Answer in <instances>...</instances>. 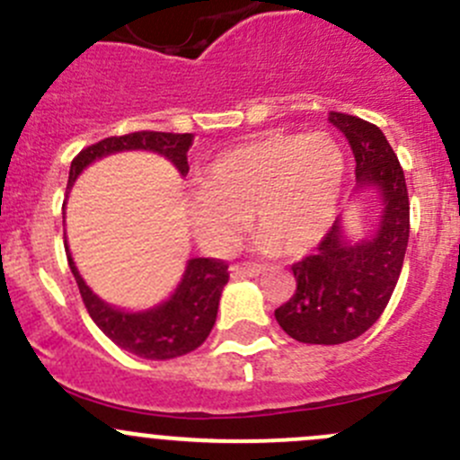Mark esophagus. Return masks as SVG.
<instances>
[{"label":"esophagus","instance_id":"34e87169","mask_svg":"<svg viewBox=\"0 0 460 460\" xmlns=\"http://www.w3.org/2000/svg\"><path fill=\"white\" fill-rule=\"evenodd\" d=\"M262 271L264 267H258V264H231V276L234 278H253Z\"/></svg>","mask_w":460,"mask_h":460}]
</instances>
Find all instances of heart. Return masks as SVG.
Returning a JSON list of instances; mask_svg holds the SVG:
<instances>
[{"label":"heart","instance_id":"1","mask_svg":"<svg viewBox=\"0 0 460 460\" xmlns=\"http://www.w3.org/2000/svg\"><path fill=\"white\" fill-rule=\"evenodd\" d=\"M345 160L324 133H267L225 148L202 171L200 191L187 200L198 243L222 253L252 216L262 252L303 256L336 217Z\"/></svg>","mask_w":460,"mask_h":460}]
</instances>
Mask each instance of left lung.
Masks as SVG:
<instances>
[{
  "instance_id": "1",
  "label": "left lung",
  "mask_w": 460,
  "mask_h": 460,
  "mask_svg": "<svg viewBox=\"0 0 460 460\" xmlns=\"http://www.w3.org/2000/svg\"><path fill=\"white\" fill-rule=\"evenodd\" d=\"M329 122L349 142L358 187L380 193L383 216L374 238L360 243H347L336 220L316 252L291 264L296 291L276 309V320L309 345H341L372 327L392 298L410 240L405 173L387 137L356 115L332 113Z\"/></svg>"
}]
</instances>
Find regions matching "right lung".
<instances>
[{
	"label": "right lung",
	"mask_w": 460,
	"mask_h": 460,
	"mask_svg": "<svg viewBox=\"0 0 460 460\" xmlns=\"http://www.w3.org/2000/svg\"><path fill=\"white\" fill-rule=\"evenodd\" d=\"M193 142V133H162V131H136L127 136L104 137V140L82 148L71 162L68 171V189L77 175L91 162L118 151H153L164 155L175 164L182 175L189 173L187 151ZM68 252V244H66ZM68 267L80 287L82 300L93 323L111 338L118 347L148 360H169L198 349L216 324L217 305L225 285L229 282V264L217 258L189 260L182 282L175 294L160 307L148 312H119L97 298L86 282L82 280L71 253H66Z\"/></svg>",
	"instance_id": "obj_1"
}]
</instances>
